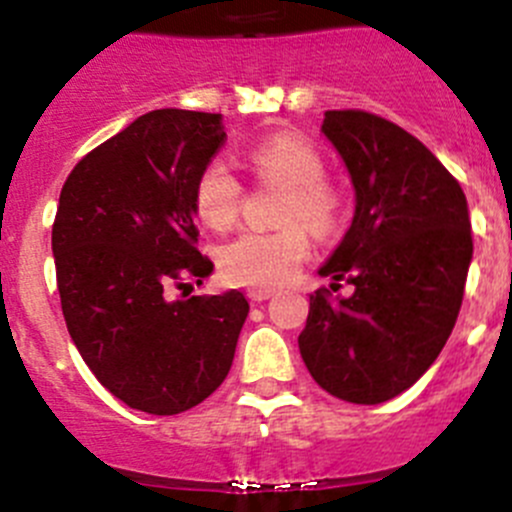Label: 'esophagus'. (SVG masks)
I'll use <instances>...</instances> for the list:
<instances>
[{
    "label": "esophagus",
    "instance_id": "esophagus-1",
    "mask_svg": "<svg viewBox=\"0 0 512 512\" xmlns=\"http://www.w3.org/2000/svg\"><path fill=\"white\" fill-rule=\"evenodd\" d=\"M247 298H250L252 303H262V300L272 298V290H247Z\"/></svg>",
    "mask_w": 512,
    "mask_h": 512
}]
</instances>
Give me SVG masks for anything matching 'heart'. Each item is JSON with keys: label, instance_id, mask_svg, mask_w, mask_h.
Here are the masks:
<instances>
[{"label": "heart", "instance_id": "heart-1", "mask_svg": "<svg viewBox=\"0 0 512 512\" xmlns=\"http://www.w3.org/2000/svg\"><path fill=\"white\" fill-rule=\"evenodd\" d=\"M247 166L265 184L283 186L278 222L285 227L262 232L247 229L224 242L217 250L222 278L252 290H272L295 278L310 252L308 234L328 232L338 217V194L323 174L321 154L295 133H275L247 151ZM242 207V184L232 166L214 159L204 166L194 186V209L212 229H227L237 222Z\"/></svg>", "mask_w": 512, "mask_h": 512}]
</instances>
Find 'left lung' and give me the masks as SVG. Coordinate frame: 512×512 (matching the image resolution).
<instances>
[{
    "instance_id": "8db88e82",
    "label": "left lung",
    "mask_w": 512,
    "mask_h": 512,
    "mask_svg": "<svg viewBox=\"0 0 512 512\" xmlns=\"http://www.w3.org/2000/svg\"><path fill=\"white\" fill-rule=\"evenodd\" d=\"M323 136L346 164L356 212L298 336L315 384L351 404H381L434 364L455 328L472 262L462 186L419 138L366 111H326Z\"/></svg>"
}]
</instances>
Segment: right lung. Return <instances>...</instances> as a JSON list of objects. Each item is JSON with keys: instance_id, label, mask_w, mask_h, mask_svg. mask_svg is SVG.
<instances>
[{"instance_id": "obj_1", "label": "right lung", "mask_w": 512, "mask_h": 512, "mask_svg": "<svg viewBox=\"0 0 512 512\" xmlns=\"http://www.w3.org/2000/svg\"><path fill=\"white\" fill-rule=\"evenodd\" d=\"M227 133L222 113L161 108L75 164L52 255L70 338L95 379L146 414H181L227 379L250 303L237 290L171 300L214 265L197 250L194 186Z\"/></svg>"}]
</instances>
